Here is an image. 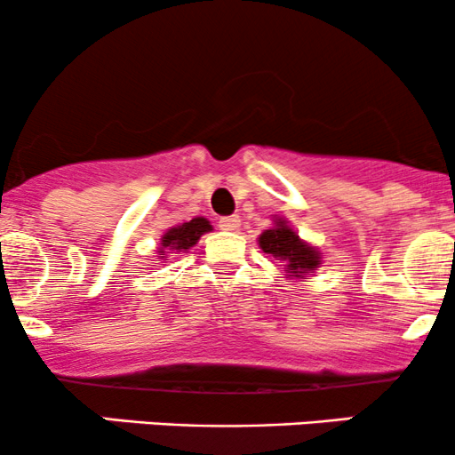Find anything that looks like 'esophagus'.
Returning <instances> with one entry per match:
<instances>
[{
    "instance_id": "esophagus-1",
    "label": "esophagus",
    "mask_w": 455,
    "mask_h": 455,
    "mask_svg": "<svg viewBox=\"0 0 455 455\" xmlns=\"http://www.w3.org/2000/svg\"><path fill=\"white\" fill-rule=\"evenodd\" d=\"M218 227H220L222 231H237L239 216H222L220 220H218Z\"/></svg>"
}]
</instances>
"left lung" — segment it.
<instances>
[{"instance_id":"obj_1","label":"left lung","mask_w":455,"mask_h":455,"mask_svg":"<svg viewBox=\"0 0 455 455\" xmlns=\"http://www.w3.org/2000/svg\"><path fill=\"white\" fill-rule=\"evenodd\" d=\"M260 248L263 252L271 254V257L286 260L289 274L295 275H307L312 269L321 265V257L315 248L299 242V235H295L286 227L284 222H278V227L269 228L259 237Z\"/></svg>"}]
</instances>
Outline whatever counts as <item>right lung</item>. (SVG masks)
Instances as JSON below:
<instances>
[{
    "label": "right lung",
    "mask_w": 455,
    "mask_h": 455,
    "mask_svg": "<svg viewBox=\"0 0 455 455\" xmlns=\"http://www.w3.org/2000/svg\"><path fill=\"white\" fill-rule=\"evenodd\" d=\"M212 231V224L205 218H192L190 222H184L181 227L171 228L162 237V248L164 250H188L198 242L203 233Z\"/></svg>",
    "instance_id": "right-lung-1"
}]
</instances>
